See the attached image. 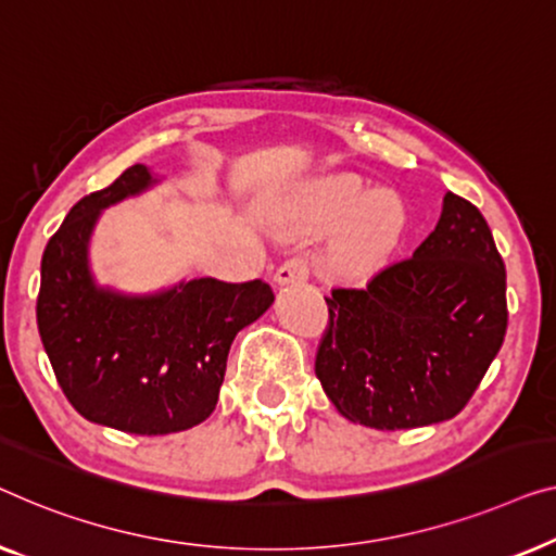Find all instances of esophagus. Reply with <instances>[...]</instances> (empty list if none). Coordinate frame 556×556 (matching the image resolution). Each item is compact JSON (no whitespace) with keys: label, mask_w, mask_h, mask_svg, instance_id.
<instances>
[{"label":"esophagus","mask_w":556,"mask_h":556,"mask_svg":"<svg viewBox=\"0 0 556 556\" xmlns=\"http://www.w3.org/2000/svg\"><path fill=\"white\" fill-rule=\"evenodd\" d=\"M309 277V267L304 256H292L277 269L275 281L277 285H294V281H304Z\"/></svg>","instance_id":"1"}]
</instances>
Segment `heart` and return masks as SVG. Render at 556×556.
<instances>
[{
  "instance_id": "heart-1",
  "label": "heart",
  "mask_w": 556,
  "mask_h": 556,
  "mask_svg": "<svg viewBox=\"0 0 556 556\" xmlns=\"http://www.w3.org/2000/svg\"><path fill=\"white\" fill-rule=\"evenodd\" d=\"M403 222V206L393 193L367 191L363 178L350 174L323 178L294 208L300 231H325L338 224L330 239V269L348 279L372 275L388 260Z\"/></svg>"
}]
</instances>
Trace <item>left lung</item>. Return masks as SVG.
Returning a JSON list of instances; mask_svg holds the SVG:
<instances>
[{
    "label": "left lung",
    "instance_id": "8db88e82",
    "mask_svg": "<svg viewBox=\"0 0 556 556\" xmlns=\"http://www.w3.org/2000/svg\"><path fill=\"white\" fill-rule=\"evenodd\" d=\"M315 372L353 424L403 431L458 416L506 334V269L471 201L445 193L413 256L325 296Z\"/></svg>",
    "mask_w": 556,
    "mask_h": 556
}]
</instances>
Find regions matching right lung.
Here are the masks:
<instances>
[{
    "label": "right lung",
    "mask_w": 556,
    "mask_h": 556,
    "mask_svg": "<svg viewBox=\"0 0 556 556\" xmlns=\"http://www.w3.org/2000/svg\"><path fill=\"white\" fill-rule=\"evenodd\" d=\"M159 184L143 163L75 203L42 254L37 327L83 418L136 435L199 426L216 408L239 330L275 302L267 281L191 279L155 294L98 287L88 247L100 211Z\"/></svg>",
    "instance_id": "1"
}]
</instances>
